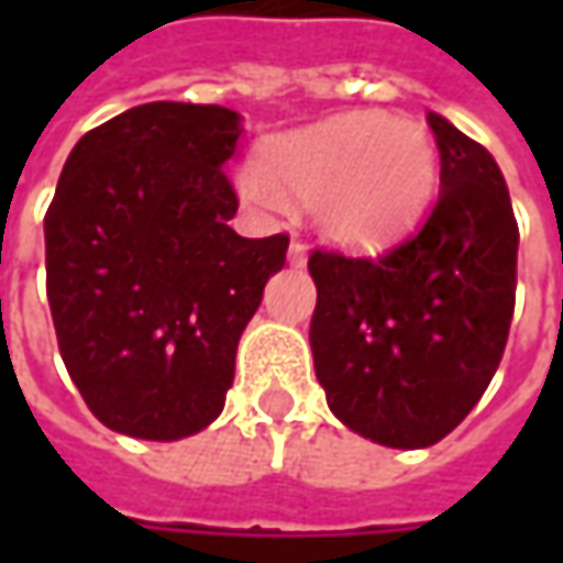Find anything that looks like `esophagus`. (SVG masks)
I'll return each mask as SVG.
<instances>
[{
    "mask_svg": "<svg viewBox=\"0 0 563 563\" xmlns=\"http://www.w3.org/2000/svg\"><path fill=\"white\" fill-rule=\"evenodd\" d=\"M288 263H291L294 269H303V266H307V247H303L300 241H291V247H288Z\"/></svg>",
    "mask_w": 563,
    "mask_h": 563,
    "instance_id": "34e87169",
    "label": "esophagus"
}]
</instances>
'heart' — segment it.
Listing matches in <instances>:
<instances>
[{"label":"heart","mask_w":563,"mask_h":563,"mask_svg":"<svg viewBox=\"0 0 563 563\" xmlns=\"http://www.w3.org/2000/svg\"><path fill=\"white\" fill-rule=\"evenodd\" d=\"M244 194L263 209L300 203L338 247L376 250L422 219L439 185L429 131L382 112H344L272 137Z\"/></svg>","instance_id":"1"}]
</instances>
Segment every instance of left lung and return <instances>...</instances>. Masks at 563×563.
Listing matches in <instances>:
<instances>
[{
	"instance_id": "obj_1",
	"label": "left lung",
	"mask_w": 563,
	"mask_h": 563,
	"mask_svg": "<svg viewBox=\"0 0 563 563\" xmlns=\"http://www.w3.org/2000/svg\"><path fill=\"white\" fill-rule=\"evenodd\" d=\"M429 128L442 190L426 225L376 260L310 256V347L329 410L400 451L442 442L483 398L517 291L520 231L501 168L439 112Z\"/></svg>"
}]
</instances>
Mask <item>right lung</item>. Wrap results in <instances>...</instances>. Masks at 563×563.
Segmentation results:
<instances>
[{
	"label": "right lung",
	"instance_id": "1",
	"mask_svg": "<svg viewBox=\"0 0 563 563\" xmlns=\"http://www.w3.org/2000/svg\"><path fill=\"white\" fill-rule=\"evenodd\" d=\"M225 106L146 102L75 143L46 212V294L68 376L112 432L178 442L225 407L234 354L288 238H241Z\"/></svg>",
	"mask_w": 563,
	"mask_h": 563
}]
</instances>
